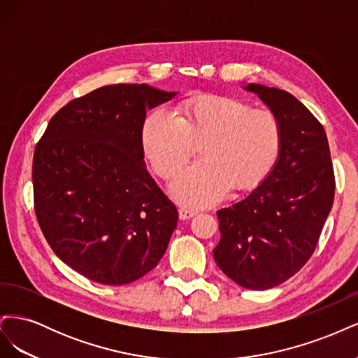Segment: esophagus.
<instances>
[{"label": "esophagus", "mask_w": 358, "mask_h": 358, "mask_svg": "<svg viewBox=\"0 0 358 358\" xmlns=\"http://www.w3.org/2000/svg\"><path fill=\"white\" fill-rule=\"evenodd\" d=\"M194 215H197V212L194 210V209H189V208H180L179 209V218L183 220V221L192 218Z\"/></svg>", "instance_id": "obj_1"}]
</instances>
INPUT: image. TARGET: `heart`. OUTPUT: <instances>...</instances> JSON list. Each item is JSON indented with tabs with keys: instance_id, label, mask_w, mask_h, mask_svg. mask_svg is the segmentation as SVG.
Returning <instances> with one entry per match:
<instances>
[{
	"instance_id": "obj_1",
	"label": "heart",
	"mask_w": 358,
	"mask_h": 358,
	"mask_svg": "<svg viewBox=\"0 0 358 358\" xmlns=\"http://www.w3.org/2000/svg\"><path fill=\"white\" fill-rule=\"evenodd\" d=\"M282 140L273 112L225 96L191 100L180 116L159 107L146 116L140 133L146 161L164 179L189 158L194 143L204 142L203 162L180 170L169 187L176 201L196 208L221 201L231 188L258 187L276 166Z\"/></svg>"
}]
</instances>
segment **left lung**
I'll return each instance as SVG.
<instances>
[{
  "label": "left lung",
  "mask_w": 358,
  "mask_h": 358,
  "mask_svg": "<svg viewBox=\"0 0 358 358\" xmlns=\"http://www.w3.org/2000/svg\"><path fill=\"white\" fill-rule=\"evenodd\" d=\"M258 95L282 125V149L273 170L243 200L216 212L218 267L236 284L268 289L285 282L315 251L334 199V173L326 131L294 95L264 85Z\"/></svg>",
  "instance_id": "1"
}]
</instances>
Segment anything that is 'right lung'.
Wrapping results in <instances>:
<instances>
[{
    "label": "right lung",
    "mask_w": 358,
    "mask_h": 358,
    "mask_svg": "<svg viewBox=\"0 0 358 358\" xmlns=\"http://www.w3.org/2000/svg\"><path fill=\"white\" fill-rule=\"evenodd\" d=\"M149 85H107L50 119L32 161L34 209L48 243L94 282L125 285L152 270L178 210L145 166L146 112L171 100Z\"/></svg>",
    "instance_id": "add662e5"
}]
</instances>
